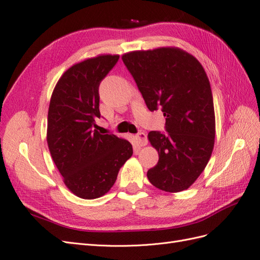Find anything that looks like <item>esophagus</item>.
<instances>
[{"label":"esophagus","instance_id":"esophagus-1","mask_svg":"<svg viewBox=\"0 0 260 260\" xmlns=\"http://www.w3.org/2000/svg\"><path fill=\"white\" fill-rule=\"evenodd\" d=\"M137 143L139 146H145L147 144V137L144 132H140L136 136Z\"/></svg>","mask_w":260,"mask_h":260}]
</instances>
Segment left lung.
<instances>
[{"mask_svg": "<svg viewBox=\"0 0 260 260\" xmlns=\"http://www.w3.org/2000/svg\"><path fill=\"white\" fill-rule=\"evenodd\" d=\"M149 111L161 107L167 135L148 133L159 159L147 171L154 186L169 193L190 187L215 145L216 119L208 77L193 55L175 46L132 51L121 56Z\"/></svg>", "mask_w": 260, "mask_h": 260, "instance_id": "1", "label": "left lung"}]
</instances>
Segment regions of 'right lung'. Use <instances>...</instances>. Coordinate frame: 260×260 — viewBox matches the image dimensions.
I'll return each instance as SVG.
<instances>
[{"label": "right lung", "mask_w": 260, "mask_h": 260, "mask_svg": "<svg viewBox=\"0 0 260 260\" xmlns=\"http://www.w3.org/2000/svg\"><path fill=\"white\" fill-rule=\"evenodd\" d=\"M118 58L101 54L76 62L61 75L51 96L46 141L65 185L80 199L105 195L133 153L129 141L95 129L99 85Z\"/></svg>", "instance_id": "obj_1"}]
</instances>
